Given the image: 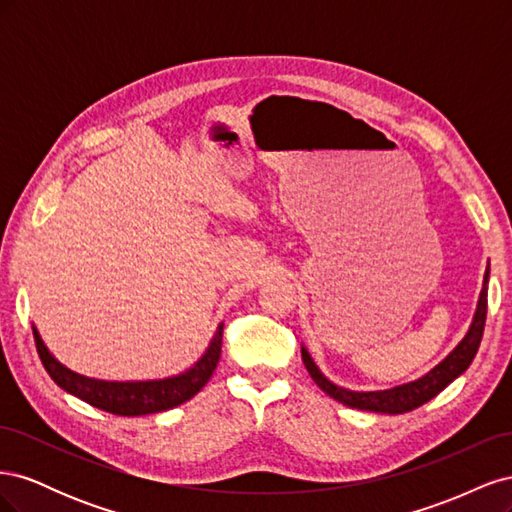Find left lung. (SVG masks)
Masks as SVG:
<instances>
[{
    "instance_id": "obj_1",
    "label": "left lung",
    "mask_w": 512,
    "mask_h": 512,
    "mask_svg": "<svg viewBox=\"0 0 512 512\" xmlns=\"http://www.w3.org/2000/svg\"><path fill=\"white\" fill-rule=\"evenodd\" d=\"M487 290H489V265L483 277V290H480L476 312L472 316L468 333L461 337V342L448 352L436 367H431L427 374H423L421 378H416L412 382L397 384L384 391H350V389H344V386H337L335 382H331L327 376H324L320 367L316 365V361L312 359V354H309L307 348L301 344L303 363L309 371V376L314 378V382L320 386V389L335 401H339V404L356 408V410H369V412H382V414L410 412L418 406L427 404L429 399H433L440 391H444L448 384H451L455 378H459L463 371L470 367L485 331Z\"/></svg>"
}]
</instances>
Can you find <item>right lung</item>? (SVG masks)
Instances as JSON below:
<instances>
[{"label":"right lung","mask_w":512,"mask_h":512,"mask_svg":"<svg viewBox=\"0 0 512 512\" xmlns=\"http://www.w3.org/2000/svg\"><path fill=\"white\" fill-rule=\"evenodd\" d=\"M222 327L224 324L215 329L200 359L177 376L156 380H100L76 374L64 363H59L55 354L42 342L36 324H32L40 361L44 369L49 371L53 382L66 393L87 401L89 406L117 416L156 414L190 401L209 382L215 367H218L222 352Z\"/></svg>","instance_id":"obj_1"}]
</instances>
